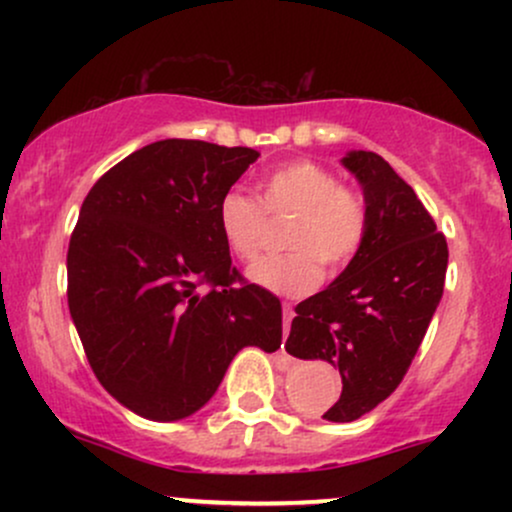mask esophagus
Returning a JSON list of instances; mask_svg holds the SVG:
<instances>
[{
	"label": "esophagus",
	"instance_id": "1",
	"mask_svg": "<svg viewBox=\"0 0 512 512\" xmlns=\"http://www.w3.org/2000/svg\"><path fill=\"white\" fill-rule=\"evenodd\" d=\"M291 320H293V308L291 303H284V337L289 334L291 330ZM281 351H284V346H281Z\"/></svg>",
	"mask_w": 512,
	"mask_h": 512
}]
</instances>
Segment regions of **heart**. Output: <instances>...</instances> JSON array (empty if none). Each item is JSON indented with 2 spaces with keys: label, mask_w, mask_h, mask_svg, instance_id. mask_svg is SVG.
<instances>
[{
  "label": "heart",
  "mask_w": 512,
  "mask_h": 512,
  "mask_svg": "<svg viewBox=\"0 0 512 512\" xmlns=\"http://www.w3.org/2000/svg\"><path fill=\"white\" fill-rule=\"evenodd\" d=\"M262 204L243 190H228L216 204V226L226 248L240 260L260 255L269 216H293L286 236L289 255L264 257L248 279L276 296H305L320 284L322 267L339 272L361 248L368 228L363 199L315 161H293L262 178Z\"/></svg>",
  "instance_id": "heart-1"
}]
</instances>
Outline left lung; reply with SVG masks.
I'll list each match as a JSON object with an SVG mask.
<instances>
[{"instance_id":"8db88e82","label":"left lung","mask_w":512,"mask_h":512,"mask_svg":"<svg viewBox=\"0 0 512 512\" xmlns=\"http://www.w3.org/2000/svg\"><path fill=\"white\" fill-rule=\"evenodd\" d=\"M368 228L354 260L296 305L286 351L339 368L342 395L322 419L349 424L402 383L443 298L448 243L416 192L373 151H346Z\"/></svg>"}]
</instances>
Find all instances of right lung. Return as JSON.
I'll use <instances>...</instances> for the list:
<instances>
[{"mask_svg": "<svg viewBox=\"0 0 512 512\" xmlns=\"http://www.w3.org/2000/svg\"><path fill=\"white\" fill-rule=\"evenodd\" d=\"M257 156L163 139L122 158L81 204L69 313L96 378L144 419H187L240 349L281 346L279 298L240 281L216 226L219 197Z\"/></svg>", "mask_w": 512, "mask_h": 512, "instance_id": "obj_1", "label": "right lung"}]
</instances>
